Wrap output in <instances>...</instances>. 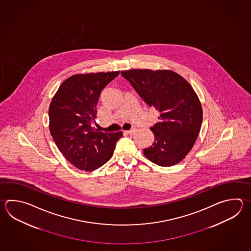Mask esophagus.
Returning a JSON list of instances; mask_svg holds the SVG:
<instances>
[{"label": "esophagus", "instance_id": "34e87169", "mask_svg": "<svg viewBox=\"0 0 251 251\" xmlns=\"http://www.w3.org/2000/svg\"><path fill=\"white\" fill-rule=\"evenodd\" d=\"M135 131H136V128H131V129H129V130H126L125 133L128 134V135H132Z\"/></svg>", "mask_w": 251, "mask_h": 251}]
</instances>
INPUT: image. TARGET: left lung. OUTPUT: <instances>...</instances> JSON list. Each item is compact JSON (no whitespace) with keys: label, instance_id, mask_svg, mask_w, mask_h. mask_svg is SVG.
<instances>
[{"label":"left lung","instance_id":"obj_1","mask_svg":"<svg viewBox=\"0 0 251 251\" xmlns=\"http://www.w3.org/2000/svg\"><path fill=\"white\" fill-rule=\"evenodd\" d=\"M149 107L158 111L159 122L150 129L153 145L144 149L147 158L160 166L181 162L200 134L203 110L189 82L171 70L135 69L121 72Z\"/></svg>","mask_w":251,"mask_h":251}]
</instances>
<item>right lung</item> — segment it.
<instances>
[{"mask_svg": "<svg viewBox=\"0 0 251 251\" xmlns=\"http://www.w3.org/2000/svg\"><path fill=\"white\" fill-rule=\"evenodd\" d=\"M120 72L75 74L62 82L49 106V129L57 148L77 169L93 172L110 160L123 132L91 126L102 89Z\"/></svg>", "mask_w": 251, "mask_h": 251, "instance_id": "right-lung-1", "label": "right lung"}]
</instances>
